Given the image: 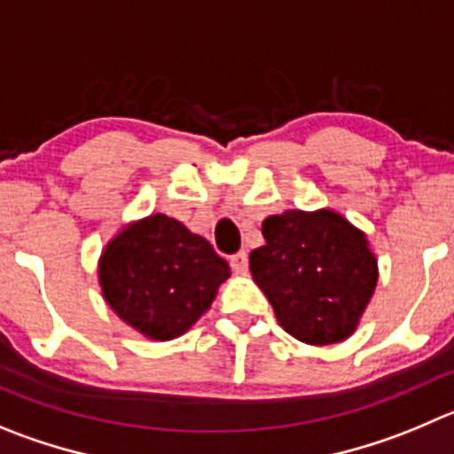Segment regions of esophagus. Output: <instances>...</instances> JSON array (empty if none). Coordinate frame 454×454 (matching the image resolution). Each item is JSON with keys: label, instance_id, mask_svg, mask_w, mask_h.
I'll use <instances>...</instances> for the list:
<instances>
[{"label": "esophagus", "instance_id": "34e87169", "mask_svg": "<svg viewBox=\"0 0 454 454\" xmlns=\"http://www.w3.org/2000/svg\"><path fill=\"white\" fill-rule=\"evenodd\" d=\"M231 266H232V270H235V273H239V275H244L248 270V255H247V251H239L237 253V255H232L231 257Z\"/></svg>", "mask_w": 454, "mask_h": 454}]
</instances>
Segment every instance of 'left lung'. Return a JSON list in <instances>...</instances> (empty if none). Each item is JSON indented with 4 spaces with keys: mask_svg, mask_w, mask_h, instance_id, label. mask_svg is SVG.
<instances>
[{
    "mask_svg": "<svg viewBox=\"0 0 454 454\" xmlns=\"http://www.w3.org/2000/svg\"><path fill=\"white\" fill-rule=\"evenodd\" d=\"M262 235L266 244L248 260L279 327L307 345L347 340L379 282L365 232L332 207H320L270 215Z\"/></svg>",
    "mask_w": 454,
    "mask_h": 454,
    "instance_id": "left-lung-1",
    "label": "left lung"
}]
</instances>
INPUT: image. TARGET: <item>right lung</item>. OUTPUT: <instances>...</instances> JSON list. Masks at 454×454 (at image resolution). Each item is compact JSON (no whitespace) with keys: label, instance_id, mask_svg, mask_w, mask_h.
<instances>
[{"label":"right lung","instance_id":"1","mask_svg":"<svg viewBox=\"0 0 454 454\" xmlns=\"http://www.w3.org/2000/svg\"><path fill=\"white\" fill-rule=\"evenodd\" d=\"M231 266L179 219L154 213L122 226L98 260L103 298L150 340H172L210 309Z\"/></svg>","mask_w":454,"mask_h":454}]
</instances>
